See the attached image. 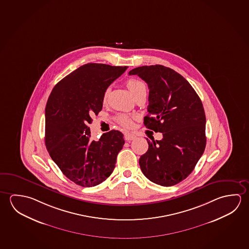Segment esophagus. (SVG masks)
Returning <instances> with one entry per match:
<instances>
[{
	"label": "esophagus",
	"mask_w": 249,
	"mask_h": 249,
	"mask_svg": "<svg viewBox=\"0 0 249 249\" xmlns=\"http://www.w3.org/2000/svg\"><path fill=\"white\" fill-rule=\"evenodd\" d=\"M135 138H136V135H134V134H130V133H128V134H126V135H125V140L127 141V142L133 141V140H135Z\"/></svg>",
	"instance_id": "1"
}]
</instances>
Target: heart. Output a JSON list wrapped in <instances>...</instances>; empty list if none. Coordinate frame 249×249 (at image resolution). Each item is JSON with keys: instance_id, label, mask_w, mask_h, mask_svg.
Returning <instances> with one entry per match:
<instances>
[{"instance_id": "b5f03b06", "label": "heart", "mask_w": 249, "mask_h": 249, "mask_svg": "<svg viewBox=\"0 0 249 249\" xmlns=\"http://www.w3.org/2000/svg\"><path fill=\"white\" fill-rule=\"evenodd\" d=\"M126 87H127V89H129L131 93L134 94V96L138 93L139 91H141L143 89H146L145 84L143 83V82H142L141 80H138V79H134V78L127 80ZM107 94H108V90H106L105 93H104V95H103V101L104 102L107 101ZM118 121L120 124L123 125V126L128 127V126H130L132 125V119L129 116L126 115V114L119 115Z\"/></svg>"}]
</instances>
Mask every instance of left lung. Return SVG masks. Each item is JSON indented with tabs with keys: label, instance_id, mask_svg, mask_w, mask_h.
<instances>
[{
	"label": "left lung",
	"instance_id": "1",
	"mask_svg": "<svg viewBox=\"0 0 249 249\" xmlns=\"http://www.w3.org/2000/svg\"><path fill=\"white\" fill-rule=\"evenodd\" d=\"M149 89L145 126L163 138L150 142L139 160L143 175L152 182L170 187L186 179L206 147V116L200 97L190 83L175 70L162 65L131 70Z\"/></svg>",
	"mask_w": 249,
	"mask_h": 249
}]
</instances>
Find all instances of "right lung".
I'll list each match as a JSON object with an SVG mask.
<instances>
[{
  "label": "right lung",
  "mask_w": 249,
  "mask_h": 249,
  "mask_svg": "<svg viewBox=\"0 0 249 249\" xmlns=\"http://www.w3.org/2000/svg\"><path fill=\"white\" fill-rule=\"evenodd\" d=\"M127 67L88 63L58 82L45 108V145L63 175L82 187H94L110 176L125 143L111 130L98 142L89 124L102 109L103 95Z\"/></svg>",
  "instance_id": "right-lung-1"
}]
</instances>
